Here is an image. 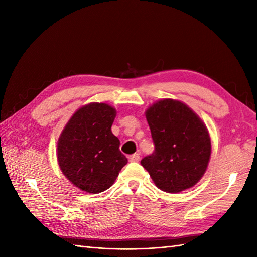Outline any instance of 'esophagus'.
<instances>
[{
    "label": "esophagus",
    "mask_w": 257,
    "mask_h": 257,
    "mask_svg": "<svg viewBox=\"0 0 257 257\" xmlns=\"http://www.w3.org/2000/svg\"><path fill=\"white\" fill-rule=\"evenodd\" d=\"M140 160V156L139 154H134L129 157V161L130 162H138Z\"/></svg>",
    "instance_id": "obj_1"
}]
</instances>
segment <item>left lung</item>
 I'll list each match as a JSON object with an SVG mask.
<instances>
[{
    "label": "left lung",
    "mask_w": 257,
    "mask_h": 257,
    "mask_svg": "<svg viewBox=\"0 0 257 257\" xmlns=\"http://www.w3.org/2000/svg\"><path fill=\"white\" fill-rule=\"evenodd\" d=\"M154 154L141 160L158 188L179 193L194 187L206 171L211 138L206 125L184 102L161 99L147 108Z\"/></svg>",
    "instance_id": "left-lung-1"
}]
</instances>
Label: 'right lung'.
Listing matches in <instances>:
<instances>
[{
    "instance_id": "1",
    "label": "right lung",
    "mask_w": 257,
    "mask_h": 257,
    "mask_svg": "<svg viewBox=\"0 0 257 257\" xmlns=\"http://www.w3.org/2000/svg\"><path fill=\"white\" fill-rule=\"evenodd\" d=\"M116 109L90 102L74 112L57 141V161L65 177L87 193H100L116 181L127 165L111 133Z\"/></svg>"
}]
</instances>
